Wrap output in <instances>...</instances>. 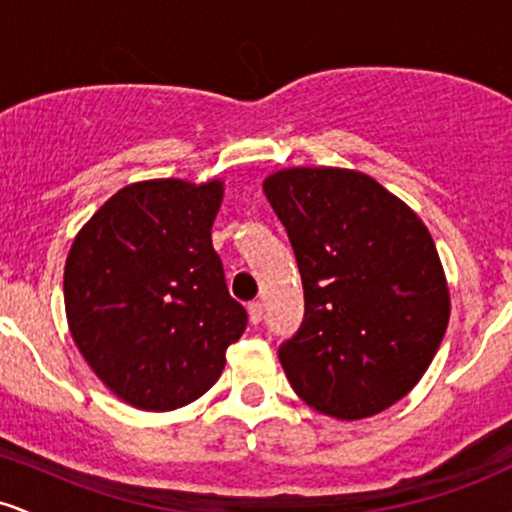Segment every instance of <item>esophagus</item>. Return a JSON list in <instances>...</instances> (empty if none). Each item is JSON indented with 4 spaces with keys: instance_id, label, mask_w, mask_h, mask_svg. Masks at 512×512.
<instances>
[{
    "instance_id": "obj_1",
    "label": "esophagus",
    "mask_w": 512,
    "mask_h": 512,
    "mask_svg": "<svg viewBox=\"0 0 512 512\" xmlns=\"http://www.w3.org/2000/svg\"><path fill=\"white\" fill-rule=\"evenodd\" d=\"M248 315H250V322L252 325H257V322H262V315H264V308L260 301H252L248 305Z\"/></svg>"
}]
</instances>
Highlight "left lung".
Here are the masks:
<instances>
[{"mask_svg": "<svg viewBox=\"0 0 512 512\" xmlns=\"http://www.w3.org/2000/svg\"><path fill=\"white\" fill-rule=\"evenodd\" d=\"M262 190L289 233L305 293L279 361L296 395L332 416L380 414L414 390L450 320L426 223L361 170H276Z\"/></svg>", "mask_w": 512, "mask_h": 512, "instance_id": "left-lung-1", "label": "left lung"}]
</instances>
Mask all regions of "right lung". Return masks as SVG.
Here are the masks:
<instances>
[{
  "instance_id": "1",
  "label": "right lung",
  "mask_w": 512,
  "mask_h": 512,
  "mask_svg": "<svg viewBox=\"0 0 512 512\" xmlns=\"http://www.w3.org/2000/svg\"><path fill=\"white\" fill-rule=\"evenodd\" d=\"M223 180H142L117 190L76 233L64 310L101 383L144 411L195 402L219 380L248 315L233 301L211 226Z\"/></svg>"
}]
</instances>
